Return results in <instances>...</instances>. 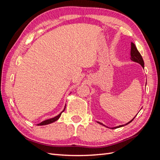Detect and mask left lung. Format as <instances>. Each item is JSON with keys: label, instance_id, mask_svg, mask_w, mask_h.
Listing matches in <instances>:
<instances>
[{"label": "left lung", "instance_id": "1", "mask_svg": "<svg viewBox=\"0 0 160 160\" xmlns=\"http://www.w3.org/2000/svg\"><path fill=\"white\" fill-rule=\"evenodd\" d=\"M131 59H132L133 61L134 62H138L139 64L141 65L143 67H144V62H143V58L141 55V54H140L139 52L138 51L136 47H135V44L133 42L131 43ZM134 118L133 119H132L129 122H128V123H126L125 125H128L129 124V123H131L132 122V121L134 119ZM99 124L101 125H104L103 123H101L100 122H98ZM123 125H119V126H118V127H115V128H113L112 129H116V128H120V127H123L124 126Z\"/></svg>", "mask_w": 160, "mask_h": 160}]
</instances>
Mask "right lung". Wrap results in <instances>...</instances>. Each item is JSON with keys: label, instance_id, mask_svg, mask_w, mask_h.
<instances>
[{"label": "right lung", "instance_id": "1", "mask_svg": "<svg viewBox=\"0 0 160 160\" xmlns=\"http://www.w3.org/2000/svg\"><path fill=\"white\" fill-rule=\"evenodd\" d=\"M65 108H64L63 111H62V112H61L60 114H59V115H58L57 116H56V117L53 118H51V119H47V120L43 121V122H42L41 123H38V124H37V125H47V124L51 123H52V122H55V121H57L58 119H59V118H60V116H61V113H62V112H63V111H65Z\"/></svg>", "mask_w": 160, "mask_h": 160}]
</instances>
